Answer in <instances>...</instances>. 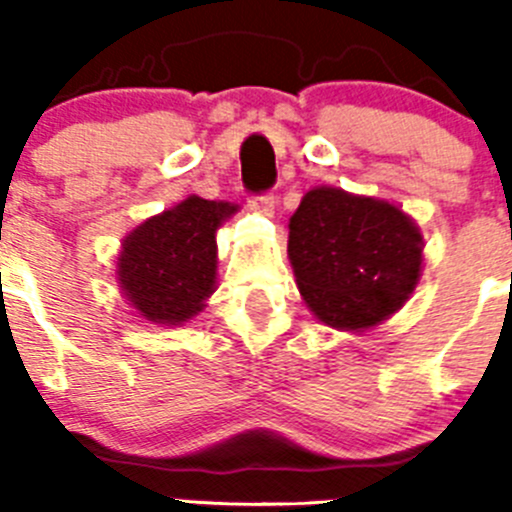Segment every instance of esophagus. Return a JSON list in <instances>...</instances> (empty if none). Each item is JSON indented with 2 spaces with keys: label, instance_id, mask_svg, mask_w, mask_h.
<instances>
[{
  "label": "esophagus",
  "instance_id": "34e87169",
  "mask_svg": "<svg viewBox=\"0 0 512 512\" xmlns=\"http://www.w3.org/2000/svg\"><path fill=\"white\" fill-rule=\"evenodd\" d=\"M248 205H251V208L261 215H274V210H276L274 195H259V198H251L248 200Z\"/></svg>",
  "mask_w": 512,
  "mask_h": 512
}]
</instances>
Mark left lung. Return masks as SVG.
Here are the masks:
<instances>
[{
    "label": "left lung",
    "instance_id": "1",
    "mask_svg": "<svg viewBox=\"0 0 512 512\" xmlns=\"http://www.w3.org/2000/svg\"><path fill=\"white\" fill-rule=\"evenodd\" d=\"M287 253L309 312L332 330L365 332L416 289L424 236L398 205L322 185L289 218Z\"/></svg>",
    "mask_w": 512,
    "mask_h": 512
}]
</instances>
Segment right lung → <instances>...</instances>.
<instances>
[{"label":"right lung","mask_w":512,"mask_h":512,"mask_svg":"<svg viewBox=\"0 0 512 512\" xmlns=\"http://www.w3.org/2000/svg\"><path fill=\"white\" fill-rule=\"evenodd\" d=\"M238 205L190 195L129 231L116 256L126 302L152 325H182L203 312L218 279L220 225Z\"/></svg>","instance_id":"right-lung-1"}]
</instances>
